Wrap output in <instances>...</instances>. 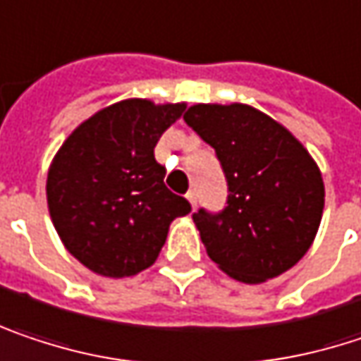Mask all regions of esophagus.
I'll list each match as a JSON object with an SVG mask.
<instances>
[{"label":"esophagus","mask_w":361,"mask_h":361,"mask_svg":"<svg viewBox=\"0 0 361 361\" xmlns=\"http://www.w3.org/2000/svg\"><path fill=\"white\" fill-rule=\"evenodd\" d=\"M185 198H188V202L192 204V209H196V202H198V194H196L194 190H190V192L185 194Z\"/></svg>","instance_id":"obj_1"}]
</instances>
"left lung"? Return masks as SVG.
Returning a JSON list of instances; mask_svg holds the SVG:
<instances>
[{
    "label": "left lung",
    "mask_w": 361,
    "mask_h": 361,
    "mask_svg": "<svg viewBox=\"0 0 361 361\" xmlns=\"http://www.w3.org/2000/svg\"><path fill=\"white\" fill-rule=\"evenodd\" d=\"M185 123L214 148L227 180L221 213L192 214L211 260L242 283L289 271L316 238L324 183L302 142L267 114L242 105H194Z\"/></svg>",
    "instance_id": "left-lung-1"
}]
</instances>
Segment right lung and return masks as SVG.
Instances as JSON below:
<instances>
[{"label": "right lung", "instance_id": "1", "mask_svg": "<svg viewBox=\"0 0 361 361\" xmlns=\"http://www.w3.org/2000/svg\"><path fill=\"white\" fill-rule=\"evenodd\" d=\"M185 103L128 99L82 121L47 173V204L57 235L86 269L132 277L148 269L176 216L190 202L165 185L154 147Z\"/></svg>", "mask_w": 361, "mask_h": 361}]
</instances>
